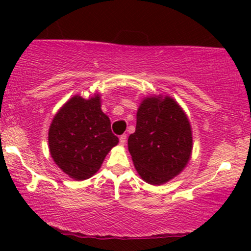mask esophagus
<instances>
[{
    "label": "esophagus",
    "instance_id": "esophagus-1",
    "mask_svg": "<svg viewBox=\"0 0 251 251\" xmlns=\"http://www.w3.org/2000/svg\"><path fill=\"white\" fill-rule=\"evenodd\" d=\"M126 138H127V135H126V134L120 135L119 140H120V145H122V146H124L126 144Z\"/></svg>",
    "mask_w": 251,
    "mask_h": 251
}]
</instances>
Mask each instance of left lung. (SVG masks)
Masks as SVG:
<instances>
[{
	"label": "left lung",
	"instance_id": "left-lung-1",
	"mask_svg": "<svg viewBox=\"0 0 251 251\" xmlns=\"http://www.w3.org/2000/svg\"><path fill=\"white\" fill-rule=\"evenodd\" d=\"M128 151L138 174L152 185L166 183L183 171L191 157V126L172 98L150 97L140 103Z\"/></svg>",
	"mask_w": 251,
	"mask_h": 251
}]
</instances>
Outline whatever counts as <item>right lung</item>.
I'll list each match as a JSON object with an SVG mask.
<instances>
[{"label":"right lung","mask_w":251,"mask_h":251,"mask_svg":"<svg viewBox=\"0 0 251 251\" xmlns=\"http://www.w3.org/2000/svg\"><path fill=\"white\" fill-rule=\"evenodd\" d=\"M99 94L91 99L71 98L53 118L48 144L53 160L75 180L92 177L106 154L119 143L109 118L101 111Z\"/></svg>","instance_id":"obj_1"}]
</instances>
